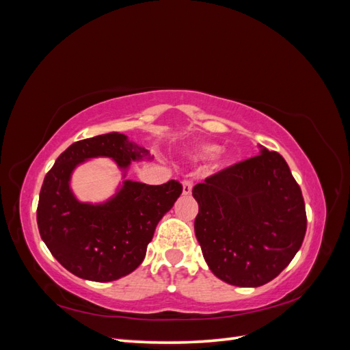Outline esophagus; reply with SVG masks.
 <instances>
[{"instance_id": "esophagus-1", "label": "esophagus", "mask_w": 350, "mask_h": 350, "mask_svg": "<svg viewBox=\"0 0 350 350\" xmlns=\"http://www.w3.org/2000/svg\"><path fill=\"white\" fill-rule=\"evenodd\" d=\"M183 189H182V192H183V195H191V192H192V186H193V183H192V180H183Z\"/></svg>"}]
</instances>
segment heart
<instances>
[{
  "label": "heart",
  "mask_w": 350,
  "mask_h": 350,
  "mask_svg": "<svg viewBox=\"0 0 350 350\" xmlns=\"http://www.w3.org/2000/svg\"><path fill=\"white\" fill-rule=\"evenodd\" d=\"M217 150V146H204V148H201V155L202 157H210V155H213V153Z\"/></svg>",
  "instance_id": "heart-1"
}]
</instances>
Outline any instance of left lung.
<instances>
[{
    "label": "left lung",
    "instance_id": "8db88e82",
    "mask_svg": "<svg viewBox=\"0 0 350 350\" xmlns=\"http://www.w3.org/2000/svg\"><path fill=\"white\" fill-rule=\"evenodd\" d=\"M195 235L210 270L234 286L256 288L285 270L303 245L307 216L286 161L259 155L193 186Z\"/></svg>",
    "mask_w": 350,
    "mask_h": 350
}]
</instances>
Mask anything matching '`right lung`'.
Instances as JSON below:
<instances>
[{"instance_id": "1", "label": "right lung", "mask_w": 350, "mask_h": 350, "mask_svg": "<svg viewBox=\"0 0 350 350\" xmlns=\"http://www.w3.org/2000/svg\"><path fill=\"white\" fill-rule=\"evenodd\" d=\"M148 155L126 135L110 133L72 143L47 172L37 206L38 231L56 261L77 278L111 282L133 273L144 259L161 217L183 188L177 180L164 185L125 180L107 202L88 204L70 189L72 170L96 157H109L126 168Z\"/></svg>"}]
</instances>
